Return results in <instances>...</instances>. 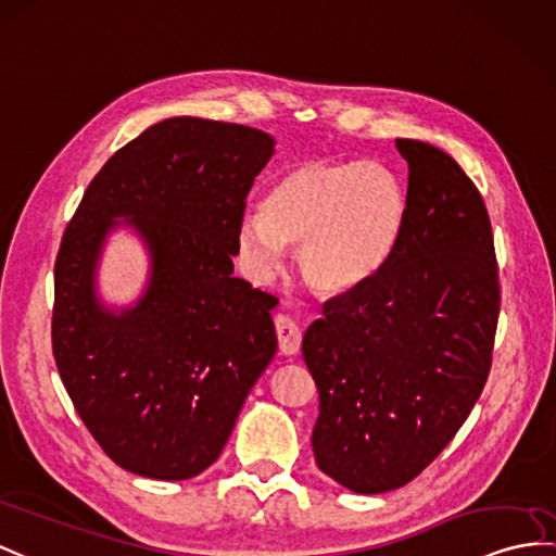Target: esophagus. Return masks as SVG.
Masks as SVG:
<instances>
[{"label": "esophagus", "instance_id": "esophagus-1", "mask_svg": "<svg viewBox=\"0 0 556 556\" xmlns=\"http://www.w3.org/2000/svg\"><path fill=\"white\" fill-rule=\"evenodd\" d=\"M276 334H278V349L286 356H292L302 346V330L290 316H276Z\"/></svg>", "mask_w": 556, "mask_h": 556}]
</instances>
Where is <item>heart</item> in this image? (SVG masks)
I'll return each mask as SVG.
<instances>
[{
    "mask_svg": "<svg viewBox=\"0 0 556 556\" xmlns=\"http://www.w3.org/2000/svg\"><path fill=\"white\" fill-rule=\"evenodd\" d=\"M408 224L399 176L377 162L308 160L268 188L260 214L240 222L238 242L254 266L296 248L302 280L318 294L356 292L384 274Z\"/></svg>",
    "mask_w": 556,
    "mask_h": 556,
    "instance_id": "b5f03b06",
    "label": "heart"
}]
</instances>
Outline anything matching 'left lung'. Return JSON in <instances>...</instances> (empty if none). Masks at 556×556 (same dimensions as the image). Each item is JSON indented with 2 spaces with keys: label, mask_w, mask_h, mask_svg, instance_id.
<instances>
[{
  "label": "left lung",
  "mask_w": 556,
  "mask_h": 556,
  "mask_svg": "<svg viewBox=\"0 0 556 556\" xmlns=\"http://www.w3.org/2000/svg\"><path fill=\"white\" fill-rule=\"evenodd\" d=\"M408 224L384 274L325 302L302 354L318 387L316 465L375 495L419 477L465 425L493 363L500 278L489 210L448 155L396 139Z\"/></svg>",
  "instance_id": "obj_1"
}]
</instances>
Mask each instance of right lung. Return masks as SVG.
<instances>
[{
    "label": "right lung",
    "mask_w": 556,
    "mask_h": 556,
    "mask_svg": "<svg viewBox=\"0 0 556 556\" xmlns=\"http://www.w3.org/2000/svg\"><path fill=\"white\" fill-rule=\"evenodd\" d=\"M268 134L172 117L122 146L67 222L53 266L51 346L89 434L115 465L160 481L205 471L276 354V296L233 278L245 198ZM129 215L154 254L137 309L92 296L104 233Z\"/></svg>",
    "instance_id": "add662e5"
}]
</instances>
